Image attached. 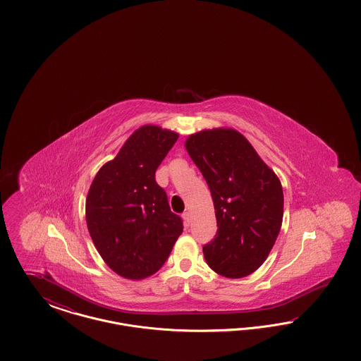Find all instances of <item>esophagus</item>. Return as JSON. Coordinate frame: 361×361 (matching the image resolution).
<instances>
[{"instance_id":"obj_1","label":"esophagus","mask_w":361,"mask_h":361,"mask_svg":"<svg viewBox=\"0 0 361 361\" xmlns=\"http://www.w3.org/2000/svg\"><path fill=\"white\" fill-rule=\"evenodd\" d=\"M183 219H184V222H185V224H190V212H188V211H187V212H184V214H183Z\"/></svg>"}]
</instances>
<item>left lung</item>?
Segmentation results:
<instances>
[{
	"mask_svg": "<svg viewBox=\"0 0 361 361\" xmlns=\"http://www.w3.org/2000/svg\"><path fill=\"white\" fill-rule=\"evenodd\" d=\"M185 149L206 178L215 207L218 231L203 246L208 267L228 279L253 274L281 227L280 180L247 139L231 128L196 133Z\"/></svg>",
	"mask_w": 361,
	"mask_h": 361,
	"instance_id": "left-lung-1",
	"label": "left lung"
}]
</instances>
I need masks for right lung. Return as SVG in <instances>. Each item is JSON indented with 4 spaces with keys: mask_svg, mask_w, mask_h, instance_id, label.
Segmentation results:
<instances>
[{
    "mask_svg": "<svg viewBox=\"0 0 361 361\" xmlns=\"http://www.w3.org/2000/svg\"><path fill=\"white\" fill-rule=\"evenodd\" d=\"M178 134L143 126L97 172L86 197V224L105 264L118 275L140 280L155 274L183 233L155 171Z\"/></svg>",
    "mask_w": 361,
    "mask_h": 361,
    "instance_id": "1",
    "label": "right lung"
}]
</instances>
